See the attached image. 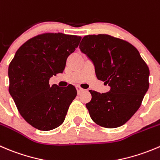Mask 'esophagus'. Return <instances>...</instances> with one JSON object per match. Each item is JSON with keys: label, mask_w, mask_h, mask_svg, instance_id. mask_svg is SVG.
Listing matches in <instances>:
<instances>
[{"label": "esophagus", "mask_w": 160, "mask_h": 160, "mask_svg": "<svg viewBox=\"0 0 160 160\" xmlns=\"http://www.w3.org/2000/svg\"><path fill=\"white\" fill-rule=\"evenodd\" d=\"M76 88H77V93H78V94H80V93H81L82 91H84V90H83V88H80V87H79V86L76 87Z\"/></svg>", "instance_id": "34e87169"}]
</instances>
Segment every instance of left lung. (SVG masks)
<instances>
[{
	"mask_svg": "<svg viewBox=\"0 0 160 160\" xmlns=\"http://www.w3.org/2000/svg\"><path fill=\"white\" fill-rule=\"evenodd\" d=\"M80 49L93 62L97 78L109 91L91 92L86 104L93 121L106 128L128 122L141 106L149 87V69L131 44L107 34L85 36Z\"/></svg>",
	"mask_w": 160,
	"mask_h": 160,
	"instance_id": "1",
	"label": "left lung"
}]
</instances>
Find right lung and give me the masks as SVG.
Masks as SVG:
<instances>
[{
    "instance_id": "right-lung-1",
    "label": "right lung",
    "mask_w": 160,
    "mask_h": 160,
    "mask_svg": "<svg viewBox=\"0 0 160 160\" xmlns=\"http://www.w3.org/2000/svg\"><path fill=\"white\" fill-rule=\"evenodd\" d=\"M80 40L60 32L37 36L18 49L9 65V93L23 119L40 131L59 127L77 96L73 85L50 87L49 80L63 72Z\"/></svg>"
}]
</instances>
